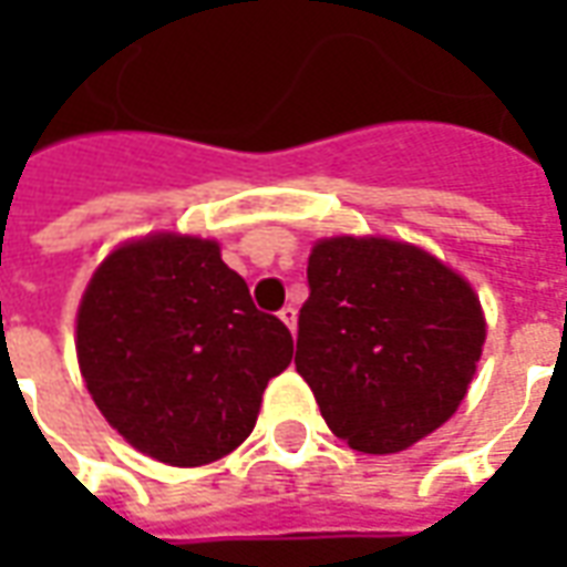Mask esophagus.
Instances as JSON below:
<instances>
[{
    "instance_id": "obj_1",
    "label": "esophagus",
    "mask_w": 567,
    "mask_h": 567,
    "mask_svg": "<svg viewBox=\"0 0 567 567\" xmlns=\"http://www.w3.org/2000/svg\"><path fill=\"white\" fill-rule=\"evenodd\" d=\"M279 319H282V324L288 328V331L295 333V328H297V309L295 307H285L282 312H279Z\"/></svg>"
}]
</instances>
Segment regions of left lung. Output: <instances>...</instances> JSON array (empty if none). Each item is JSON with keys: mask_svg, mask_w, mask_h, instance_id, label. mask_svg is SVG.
I'll list each match as a JSON object with an SVG mask.
<instances>
[{"mask_svg": "<svg viewBox=\"0 0 567 567\" xmlns=\"http://www.w3.org/2000/svg\"><path fill=\"white\" fill-rule=\"evenodd\" d=\"M297 373L352 450L392 455L455 416L486 343L474 285L392 236H324L309 251Z\"/></svg>", "mask_w": 567, "mask_h": 567, "instance_id": "1", "label": "left lung"}]
</instances>
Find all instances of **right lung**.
I'll return each instance as SVG.
<instances>
[{"mask_svg": "<svg viewBox=\"0 0 567 567\" xmlns=\"http://www.w3.org/2000/svg\"><path fill=\"white\" fill-rule=\"evenodd\" d=\"M75 355L93 404L133 450L199 467L251 434L295 340L255 309L218 239L157 230L115 246L93 270Z\"/></svg>", "mask_w": 567, "mask_h": 567, "instance_id": "add662e5", "label": "right lung"}]
</instances>
